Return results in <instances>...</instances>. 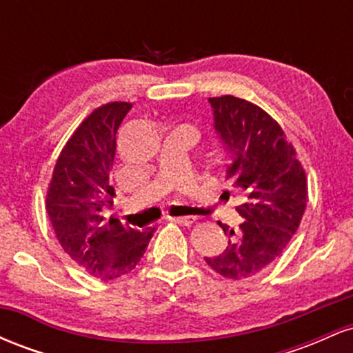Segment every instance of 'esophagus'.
<instances>
[{
    "label": "esophagus",
    "mask_w": 353,
    "mask_h": 353,
    "mask_svg": "<svg viewBox=\"0 0 353 353\" xmlns=\"http://www.w3.org/2000/svg\"><path fill=\"white\" fill-rule=\"evenodd\" d=\"M174 221H176L177 224H182V225H192L197 219L194 216H181V217H174Z\"/></svg>",
    "instance_id": "esophagus-1"
}]
</instances>
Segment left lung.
<instances>
[{
	"label": "left lung",
	"instance_id": "obj_1",
	"mask_svg": "<svg viewBox=\"0 0 353 353\" xmlns=\"http://www.w3.org/2000/svg\"><path fill=\"white\" fill-rule=\"evenodd\" d=\"M214 128L224 145L225 179L244 194L239 229L221 224L228 247L205 257L222 277L241 281L270 265L297 232L307 205V177L281 124L249 101L209 98Z\"/></svg>",
	"mask_w": 353,
	"mask_h": 353
}]
</instances>
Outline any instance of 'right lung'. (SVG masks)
Here are the masks:
<instances>
[{
    "label": "right lung",
    "instance_id": "right-lung-1",
    "mask_svg": "<svg viewBox=\"0 0 353 353\" xmlns=\"http://www.w3.org/2000/svg\"><path fill=\"white\" fill-rule=\"evenodd\" d=\"M131 108L114 101L94 109L59 152L46 192V212L61 247L101 281L131 272L156 232L104 217L116 196L109 182L116 132Z\"/></svg>",
    "mask_w": 353,
    "mask_h": 353
}]
</instances>
